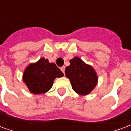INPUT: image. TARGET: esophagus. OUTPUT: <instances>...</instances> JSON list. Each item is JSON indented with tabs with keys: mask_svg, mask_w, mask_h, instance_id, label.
<instances>
[{
	"mask_svg": "<svg viewBox=\"0 0 131 131\" xmlns=\"http://www.w3.org/2000/svg\"><path fill=\"white\" fill-rule=\"evenodd\" d=\"M60 69H61V71H62L63 73H64V71H65V67L63 66V67H62L60 68Z\"/></svg>",
	"mask_w": 131,
	"mask_h": 131,
	"instance_id": "esophagus-1",
	"label": "esophagus"
}]
</instances>
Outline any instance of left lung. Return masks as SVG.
<instances>
[{"mask_svg":"<svg viewBox=\"0 0 131 131\" xmlns=\"http://www.w3.org/2000/svg\"><path fill=\"white\" fill-rule=\"evenodd\" d=\"M69 62L70 65L65 69V75L70 81L72 89L80 95L91 93L98 81L96 71L79 57H74Z\"/></svg>","mask_w":131,"mask_h":131,"instance_id":"1","label":"left lung"}]
</instances>
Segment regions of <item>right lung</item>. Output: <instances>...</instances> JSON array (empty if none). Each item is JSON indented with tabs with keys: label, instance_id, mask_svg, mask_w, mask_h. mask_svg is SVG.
<instances>
[{
	"label": "right lung",
	"instance_id": "obj_1",
	"mask_svg": "<svg viewBox=\"0 0 131 131\" xmlns=\"http://www.w3.org/2000/svg\"><path fill=\"white\" fill-rule=\"evenodd\" d=\"M63 76L64 74L54 63H50L48 59L42 57L27 66L22 79L31 93L38 95L48 92L54 79Z\"/></svg>",
	"mask_w": 131,
	"mask_h": 131
}]
</instances>
